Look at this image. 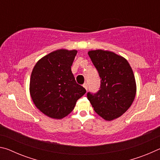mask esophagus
I'll list each match as a JSON object with an SVG mask.
<instances>
[{"label": "esophagus", "instance_id": "esophagus-1", "mask_svg": "<svg viewBox=\"0 0 160 160\" xmlns=\"http://www.w3.org/2000/svg\"><path fill=\"white\" fill-rule=\"evenodd\" d=\"M83 87L86 89V90H88V83H86V82L84 83V84H83Z\"/></svg>", "mask_w": 160, "mask_h": 160}]
</instances>
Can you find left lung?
<instances>
[{
    "instance_id": "left-lung-1",
    "label": "left lung",
    "mask_w": 160,
    "mask_h": 160,
    "mask_svg": "<svg viewBox=\"0 0 160 160\" xmlns=\"http://www.w3.org/2000/svg\"><path fill=\"white\" fill-rule=\"evenodd\" d=\"M101 79L99 90L88 92L87 97L97 114L112 121L131 107L136 93L133 72L122 56L103 50L88 52Z\"/></svg>"
}]
</instances>
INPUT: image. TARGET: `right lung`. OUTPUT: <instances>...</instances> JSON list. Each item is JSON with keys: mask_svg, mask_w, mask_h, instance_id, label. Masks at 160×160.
<instances>
[{"mask_svg": "<svg viewBox=\"0 0 160 160\" xmlns=\"http://www.w3.org/2000/svg\"><path fill=\"white\" fill-rule=\"evenodd\" d=\"M76 54L75 50L53 51L40 59L32 70L29 83L32 101L51 118L61 119L68 115L86 92L71 71Z\"/></svg>", "mask_w": 160, "mask_h": 160, "instance_id": "1", "label": "right lung"}]
</instances>
